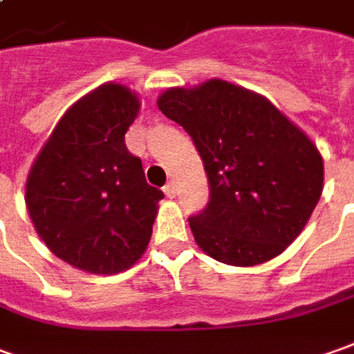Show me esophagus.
I'll return each mask as SVG.
<instances>
[{"mask_svg": "<svg viewBox=\"0 0 354 354\" xmlns=\"http://www.w3.org/2000/svg\"><path fill=\"white\" fill-rule=\"evenodd\" d=\"M163 191H165L167 196H175V193H177V187H175V183L169 181L165 187H163Z\"/></svg>", "mask_w": 354, "mask_h": 354, "instance_id": "1", "label": "esophagus"}]
</instances>
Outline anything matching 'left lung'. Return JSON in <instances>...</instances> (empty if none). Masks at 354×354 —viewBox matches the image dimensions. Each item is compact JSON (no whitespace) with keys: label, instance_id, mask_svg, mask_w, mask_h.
I'll list each match as a JSON object with an SVG mask.
<instances>
[{"label":"left lung","instance_id":"left-lung-1","mask_svg":"<svg viewBox=\"0 0 354 354\" xmlns=\"http://www.w3.org/2000/svg\"><path fill=\"white\" fill-rule=\"evenodd\" d=\"M158 106L193 138L208 177V205L189 218L212 259L253 267L281 255L324 191L314 142L263 95L210 80L173 87Z\"/></svg>","mask_w":354,"mask_h":354}]
</instances>
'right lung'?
I'll list each match as a JSON object with an SVG mask.
<instances>
[{
	"label": "right lung",
	"instance_id": "1",
	"mask_svg": "<svg viewBox=\"0 0 354 354\" xmlns=\"http://www.w3.org/2000/svg\"><path fill=\"white\" fill-rule=\"evenodd\" d=\"M138 111L124 85L97 87L66 111L30 167L28 216L46 248L75 269L116 274L148 248L163 193L124 144Z\"/></svg>",
	"mask_w": 354,
	"mask_h": 354
}]
</instances>
